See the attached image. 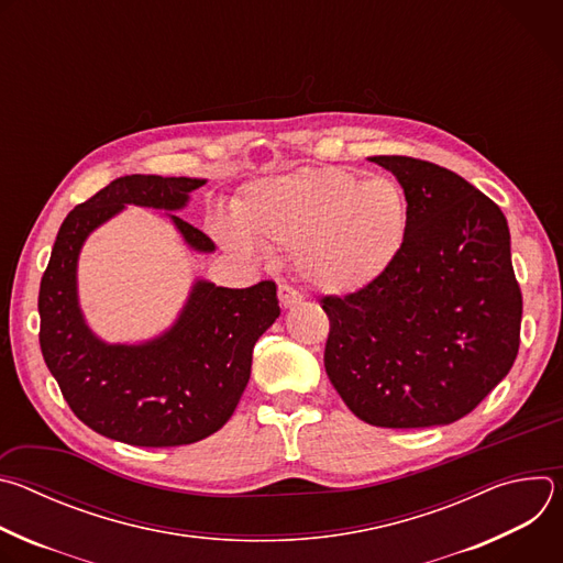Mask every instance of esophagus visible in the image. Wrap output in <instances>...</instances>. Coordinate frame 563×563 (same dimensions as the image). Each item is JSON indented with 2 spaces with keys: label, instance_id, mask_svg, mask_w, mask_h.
I'll return each instance as SVG.
<instances>
[{
  "label": "esophagus",
  "instance_id": "esophagus-1",
  "mask_svg": "<svg viewBox=\"0 0 563 563\" xmlns=\"http://www.w3.org/2000/svg\"><path fill=\"white\" fill-rule=\"evenodd\" d=\"M278 298H280V305H283V307H294V305H298V302L302 300L300 291H298L296 287L287 285V283H280V285H278Z\"/></svg>",
  "mask_w": 563,
  "mask_h": 563
}]
</instances>
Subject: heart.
<instances>
[{"mask_svg":"<svg viewBox=\"0 0 563 563\" xmlns=\"http://www.w3.org/2000/svg\"><path fill=\"white\" fill-rule=\"evenodd\" d=\"M238 227L218 224L240 254L252 240L267 252H294L298 272L325 291H354L376 280L404 247L408 198L391 178L361 180L341 167L300 169L252 185L235 205Z\"/></svg>","mask_w":563,"mask_h":563,"instance_id":"1","label":"heart"}]
</instances>
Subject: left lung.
<instances>
[{
  "label": "left lung",
  "instance_id": "left-lung-1",
  "mask_svg": "<svg viewBox=\"0 0 563 563\" xmlns=\"http://www.w3.org/2000/svg\"><path fill=\"white\" fill-rule=\"evenodd\" d=\"M408 198V233L369 285L328 294L325 372L376 428L448 426L510 372L523 298L504 211L450 169L376 155Z\"/></svg>",
  "mask_w": 563,
  "mask_h": 563
}]
</instances>
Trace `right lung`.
Listing matches in <instances>:
<instances>
[{
  "label": "right lung",
  "mask_w": 563,
  "mask_h": 563,
  "mask_svg": "<svg viewBox=\"0 0 563 563\" xmlns=\"http://www.w3.org/2000/svg\"><path fill=\"white\" fill-rule=\"evenodd\" d=\"M202 185L196 178L122 176L77 205L57 231L37 298L40 347L73 415L102 437L176 448L218 432L245 391L256 341L280 316L274 280L245 289L198 280L172 332L146 345H107L85 325L75 294L85 238L124 205L180 209ZM172 218L194 250L213 252L200 229Z\"/></svg>",
  "instance_id": "add662e5"
}]
</instances>
